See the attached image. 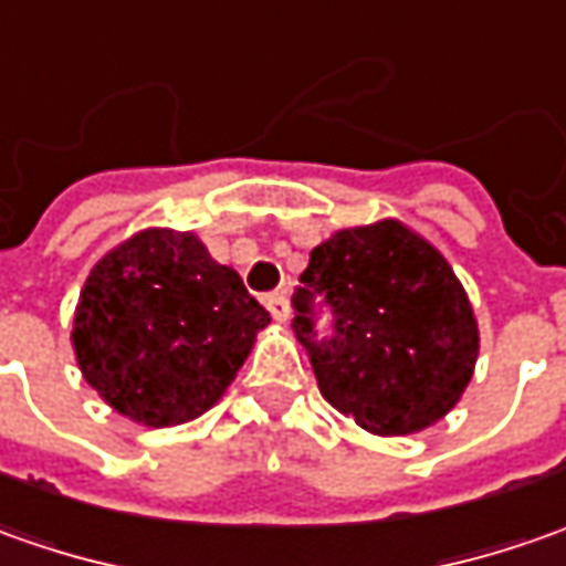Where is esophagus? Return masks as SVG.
I'll use <instances>...</instances> for the list:
<instances>
[{
	"mask_svg": "<svg viewBox=\"0 0 566 566\" xmlns=\"http://www.w3.org/2000/svg\"><path fill=\"white\" fill-rule=\"evenodd\" d=\"M264 305H268V311H271V317H274V321H280V324L290 317V302H286V295H283V292L268 295V298H264Z\"/></svg>",
	"mask_w": 566,
	"mask_h": 566,
	"instance_id": "esophagus-1",
	"label": "esophagus"
}]
</instances>
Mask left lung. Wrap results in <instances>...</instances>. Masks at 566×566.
I'll list each match as a JSON object with an SVG mask.
<instances>
[{
  "label": "left lung",
  "mask_w": 566,
  "mask_h": 566,
  "mask_svg": "<svg viewBox=\"0 0 566 566\" xmlns=\"http://www.w3.org/2000/svg\"><path fill=\"white\" fill-rule=\"evenodd\" d=\"M292 311L324 398L367 433L430 427L473 377L480 336L464 286L430 242L398 221L343 230L317 245Z\"/></svg>",
  "instance_id": "obj_1"
}]
</instances>
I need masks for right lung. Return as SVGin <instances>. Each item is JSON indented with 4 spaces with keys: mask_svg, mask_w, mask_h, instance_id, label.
Returning a JSON list of instances; mask_svg holds the SVG:
<instances>
[{
    "mask_svg": "<svg viewBox=\"0 0 566 566\" xmlns=\"http://www.w3.org/2000/svg\"><path fill=\"white\" fill-rule=\"evenodd\" d=\"M271 314L192 233L146 230L98 261L80 292L74 352L86 382L146 427L208 411Z\"/></svg>",
    "mask_w": 566,
    "mask_h": 566,
    "instance_id": "obj_1",
    "label": "right lung"
}]
</instances>
